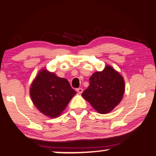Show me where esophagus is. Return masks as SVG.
Segmentation results:
<instances>
[{
  "label": "esophagus",
  "instance_id": "esophagus-1",
  "mask_svg": "<svg viewBox=\"0 0 156 156\" xmlns=\"http://www.w3.org/2000/svg\"><path fill=\"white\" fill-rule=\"evenodd\" d=\"M77 90V92L78 93V94H82V92H83V88H78V89L76 90Z\"/></svg>",
  "mask_w": 156,
  "mask_h": 156
}]
</instances>
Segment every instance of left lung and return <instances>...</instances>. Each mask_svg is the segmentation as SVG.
Returning a JSON list of instances; mask_svg holds the SVG:
<instances>
[{"label": "left lung", "mask_w": 156, "mask_h": 156, "mask_svg": "<svg viewBox=\"0 0 156 156\" xmlns=\"http://www.w3.org/2000/svg\"><path fill=\"white\" fill-rule=\"evenodd\" d=\"M89 81L82 96L99 114L109 113L121 102L125 91V80L112 66L106 65L102 71L94 73Z\"/></svg>", "instance_id": "obj_1"}]
</instances>
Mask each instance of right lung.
I'll return each instance as SVG.
<instances>
[{
  "instance_id": "obj_1",
  "label": "right lung",
  "mask_w": 156,
  "mask_h": 156,
  "mask_svg": "<svg viewBox=\"0 0 156 156\" xmlns=\"http://www.w3.org/2000/svg\"><path fill=\"white\" fill-rule=\"evenodd\" d=\"M76 94L68 80L59 78L46 68L39 70L29 89L34 105L50 118L58 117Z\"/></svg>"
}]
</instances>
